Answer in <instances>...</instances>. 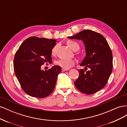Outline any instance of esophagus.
I'll list each match as a JSON object with an SVG mask.
<instances>
[{"instance_id":"1","label":"esophagus","mask_w":127,"mask_h":127,"mask_svg":"<svg viewBox=\"0 0 127 127\" xmlns=\"http://www.w3.org/2000/svg\"><path fill=\"white\" fill-rule=\"evenodd\" d=\"M67 70H68V69H64V68L62 69V71H67Z\"/></svg>"}]
</instances>
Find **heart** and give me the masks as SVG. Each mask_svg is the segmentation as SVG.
<instances>
[{
	"label": "heart",
	"instance_id": "obj_1",
	"mask_svg": "<svg viewBox=\"0 0 127 127\" xmlns=\"http://www.w3.org/2000/svg\"><path fill=\"white\" fill-rule=\"evenodd\" d=\"M68 47L70 48L72 50H78L79 49V44L76 42L72 41H68L67 42ZM57 45H55L52 49V54L55 55L56 52V49L57 48ZM75 62L72 59H60L56 61V64L58 66L62 67L64 69H69L73 65L75 64Z\"/></svg>",
	"mask_w": 127,
	"mask_h": 127
}]
</instances>
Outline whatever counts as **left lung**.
<instances>
[{"label":"left lung","instance_id":"obj_1","mask_svg":"<svg viewBox=\"0 0 127 127\" xmlns=\"http://www.w3.org/2000/svg\"><path fill=\"white\" fill-rule=\"evenodd\" d=\"M69 39L81 40L85 46L86 55L80 64L85 66L78 69L79 76L74 82L76 87L86 94H93L104 87L112 72V53L102 34L90 30H83ZM89 70L86 72L87 68Z\"/></svg>","mask_w":127,"mask_h":127}]
</instances>
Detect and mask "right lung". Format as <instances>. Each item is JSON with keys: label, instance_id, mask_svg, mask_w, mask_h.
<instances>
[{"label": "right lung", "instance_id": "1", "mask_svg": "<svg viewBox=\"0 0 127 127\" xmlns=\"http://www.w3.org/2000/svg\"><path fill=\"white\" fill-rule=\"evenodd\" d=\"M56 42L55 39L30 37L23 42L15 53V75L22 89L32 97H47L55 87L61 67L54 66L43 71L41 67L45 63L52 62L51 51Z\"/></svg>", "mask_w": 127, "mask_h": 127}]
</instances>
